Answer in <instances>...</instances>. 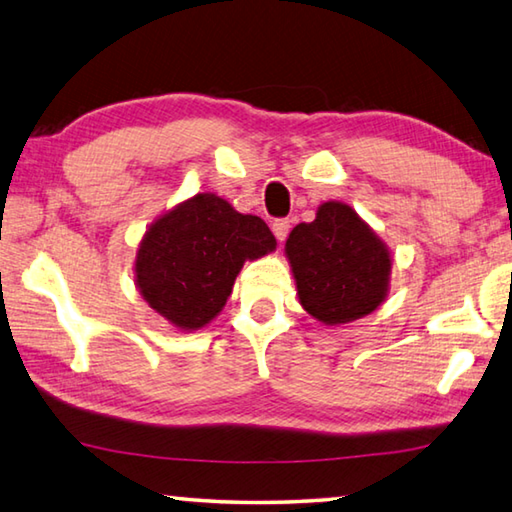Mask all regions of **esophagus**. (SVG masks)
Wrapping results in <instances>:
<instances>
[{
  "label": "esophagus",
  "mask_w": 512,
  "mask_h": 512,
  "mask_svg": "<svg viewBox=\"0 0 512 512\" xmlns=\"http://www.w3.org/2000/svg\"><path fill=\"white\" fill-rule=\"evenodd\" d=\"M272 231H274V236H276V240H285L288 238V233H290V220H274L272 222Z\"/></svg>",
  "instance_id": "1"
}]
</instances>
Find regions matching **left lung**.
Instances as JSON below:
<instances>
[{
    "instance_id": "obj_1",
    "label": "left lung",
    "mask_w": 512,
    "mask_h": 512,
    "mask_svg": "<svg viewBox=\"0 0 512 512\" xmlns=\"http://www.w3.org/2000/svg\"><path fill=\"white\" fill-rule=\"evenodd\" d=\"M303 310L326 326L348 324L387 299L391 254L344 202H324L285 242Z\"/></svg>"
}]
</instances>
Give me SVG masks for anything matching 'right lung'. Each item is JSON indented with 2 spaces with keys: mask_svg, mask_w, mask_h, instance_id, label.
<instances>
[{
  "mask_svg": "<svg viewBox=\"0 0 512 512\" xmlns=\"http://www.w3.org/2000/svg\"><path fill=\"white\" fill-rule=\"evenodd\" d=\"M274 249L276 238L258 215L197 193L150 224L134 281L148 306L175 328L197 330L218 317L245 261Z\"/></svg>",
  "mask_w": 512,
  "mask_h": 512,
  "instance_id": "1",
  "label": "right lung"
}]
</instances>
